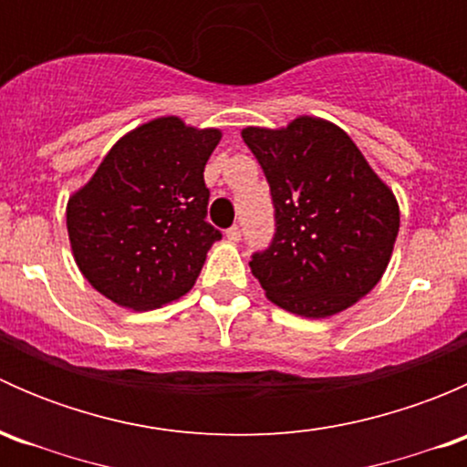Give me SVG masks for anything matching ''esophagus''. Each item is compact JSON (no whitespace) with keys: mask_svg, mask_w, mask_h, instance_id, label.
Wrapping results in <instances>:
<instances>
[{"mask_svg":"<svg viewBox=\"0 0 467 467\" xmlns=\"http://www.w3.org/2000/svg\"><path fill=\"white\" fill-rule=\"evenodd\" d=\"M225 237H228L233 244H237L239 239H242V230H239V225H233V228L225 230Z\"/></svg>","mask_w":467,"mask_h":467,"instance_id":"1","label":"esophagus"}]
</instances>
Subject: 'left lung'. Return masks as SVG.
<instances>
[{"label": "left lung", "instance_id": "left-lung-1", "mask_svg": "<svg viewBox=\"0 0 467 467\" xmlns=\"http://www.w3.org/2000/svg\"><path fill=\"white\" fill-rule=\"evenodd\" d=\"M275 205V237L251 271L277 307L327 318L359 303L384 275L400 230L393 190L350 135L321 117L282 129L246 126Z\"/></svg>", "mask_w": 467, "mask_h": 467}]
</instances>
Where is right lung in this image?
<instances>
[{"mask_svg":"<svg viewBox=\"0 0 467 467\" xmlns=\"http://www.w3.org/2000/svg\"><path fill=\"white\" fill-rule=\"evenodd\" d=\"M219 129L167 115L117 140L67 201V234L83 277L115 305L158 309L194 286L221 233L205 221L203 171Z\"/></svg>","mask_w":467,"mask_h":467,"instance_id":"right-lung-1","label":"right lung"}]
</instances>
